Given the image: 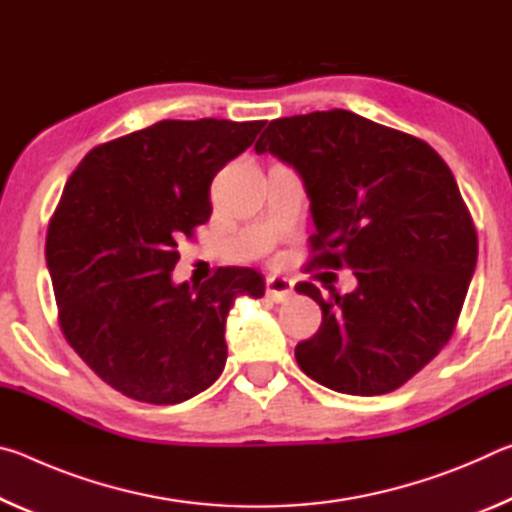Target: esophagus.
Segmentation results:
<instances>
[{"instance_id":"34e87169","label":"esophagus","mask_w":512,"mask_h":512,"mask_svg":"<svg viewBox=\"0 0 512 512\" xmlns=\"http://www.w3.org/2000/svg\"><path fill=\"white\" fill-rule=\"evenodd\" d=\"M293 293V282L287 277H268L266 280V296L273 302H284Z\"/></svg>"}]
</instances>
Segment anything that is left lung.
Returning a JSON list of instances; mask_svg holds the SVG:
<instances>
[{
  "instance_id": "obj_1",
  "label": "left lung",
  "mask_w": 512,
  "mask_h": 512,
  "mask_svg": "<svg viewBox=\"0 0 512 512\" xmlns=\"http://www.w3.org/2000/svg\"><path fill=\"white\" fill-rule=\"evenodd\" d=\"M296 169L316 232L311 266L352 268L357 289L296 284L323 323L300 370L348 395L406 384L452 339L476 266V230L454 173L427 142L350 110L275 119L255 144Z\"/></svg>"
}]
</instances>
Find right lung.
Instances as JSON below:
<instances>
[{"mask_svg":"<svg viewBox=\"0 0 512 512\" xmlns=\"http://www.w3.org/2000/svg\"><path fill=\"white\" fill-rule=\"evenodd\" d=\"M264 124L162 119L92 149L69 176L45 248L60 327L126 397L180 404L210 388L228 359L232 305L264 296L253 268L173 282L178 241L212 214L214 176Z\"/></svg>","mask_w":512,"mask_h":512,"instance_id":"1","label":"right lung"}]
</instances>
